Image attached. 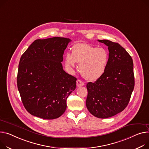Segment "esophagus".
I'll use <instances>...</instances> for the list:
<instances>
[{
    "instance_id": "obj_1",
    "label": "esophagus",
    "mask_w": 149,
    "mask_h": 149,
    "mask_svg": "<svg viewBox=\"0 0 149 149\" xmlns=\"http://www.w3.org/2000/svg\"><path fill=\"white\" fill-rule=\"evenodd\" d=\"M84 85V83L80 80H77V87H80V86H83Z\"/></svg>"
}]
</instances>
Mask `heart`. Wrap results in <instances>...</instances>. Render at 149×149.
I'll list each match as a JSON object with an SVG mask.
<instances>
[{
  "label": "heart",
  "mask_w": 149,
  "mask_h": 149,
  "mask_svg": "<svg viewBox=\"0 0 149 149\" xmlns=\"http://www.w3.org/2000/svg\"><path fill=\"white\" fill-rule=\"evenodd\" d=\"M108 61V54L103 48H97L91 45L81 43L75 45L72 53L65 55V62L68 68L80 63L79 70L82 76L88 80L94 81L104 72Z\"/></svg>",
  "instance_id": "b5f03b06"
}]
</instances>
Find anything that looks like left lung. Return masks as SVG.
I'll list each match as a JSON object with an SVG mask.
<instances>
[{
	"mask_svg": "<svg viewBox=\"0 0 149 149\" xmlns=\"http://www.w3.org/2000/svg\"><path fill=\"white\" fill-rule=\"evenodd\" d=\"M108 47L109 57L104 74L87 84L86 107L92 115L106 118L125 110L130 101L135 80L131 56L119 44L98 40Z\"/></svg>",
	"mask_w": 149,
	"mask_h": 149,
	"instance_id": "obj_1",
	"label": "left lung"
}]
</instances>
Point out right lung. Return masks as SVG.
<instances>
[{"instance_id":"add662e5","label":"right lung","mask_w":149,"mask_h":149,"mask_svg":"<svg viewBox=\"0 0 149 149\" xmlns=\"http://www.w3.org/2000/svg\"><path fill=\"white\" fill-rule=\"evenodd\" d=\"M69 38L36 39L22 54L18 65L17 87L26 110L44 119L61 116L77 78L67 74L62 62Z\"/></svg>"}]
</instances>
